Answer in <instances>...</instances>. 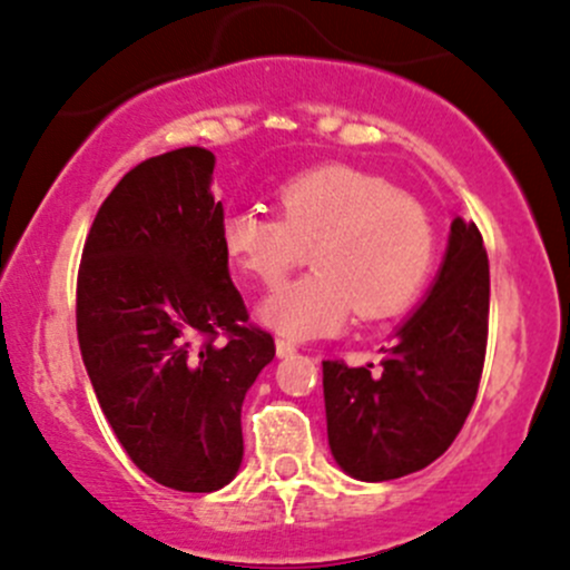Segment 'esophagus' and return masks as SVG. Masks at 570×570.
<instances>
[{
  "label": "esophagus",
  "instance_id": "1",
  "mask_svg": "<svg viewBox=\"0 0 570 570\" xmlns=\"http://www.w3.org/2000/svg\"><path fill=\"white\" fill-rule=\"evenodd\" d=\"M274 345H277V356L279 358L293 356V353H296V345H293L291 340H277V342H274Z\"/></svg>",
  "mask_w": 570,
  "mask_h": 570
}]
</instances>
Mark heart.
<instances>
[{"instance_id": "b5f03b06", "label": "heart", "mask_w": 570, "mask_h": 570, "mask_svg": "<svg viewBox=\"0 0 570 570\" xmlns=\"http://www.w3.org/2000/svg\"><path fill=\"white\" fill-rule=\"evenodd\" d=\"M279 217L230 209L219 244L230 266L277 287L312 249L315 272L285 285L261 321L293 340L336 334L353 312L394 315L415 298L434 263V225L424 206L389 181L347 165L307 170L277 189Z\"/></svg>"}]
</instances>
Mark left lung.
<instances>
[{
  "label": "left lung",
  "mask_w": 570,
  "mask_h": 570,
  "mask_svg": "<svg viewBox=\"0 0 570 570\" xmlns=\"http://www.w3.org/2000/svg\"><path fill=\"white\" fill-rule=\"evenodd\" d=\"M489 334V258L475 223H451L430 296L383 347L381 370L323 361L328 445L361 481H391L443 456L479 394Z\"/></svg>",
  "instance_id": "left-lung-1"
}]
</instances>
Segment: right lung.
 I'll list each match as a JSON object with an SVG mask.
<instances>
[{"mask_svg": "<svg viewBox=\"0 0 570 570\" xmlns=\"http://www.w3.org/2000/svg\"><path fill=\"white\" fill-rule=\"evenodd\" d=\"M214 155L149 157L111 189L78 266V345L127 456L179 492H214L242 464V402L274 358L219 244Z\"/></svg>", "mask_w": 570, "mask_h": 570, "instance_id": "right-lung-1", "label": "right lung"}]
</instances>
